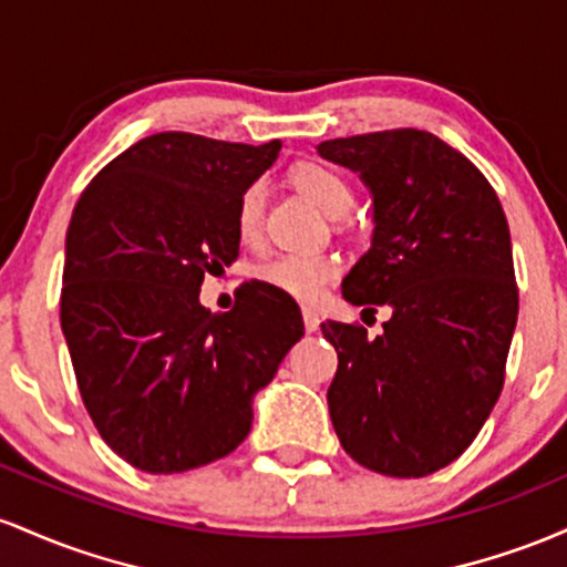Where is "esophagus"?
<instances>
[{"mask_svg": "<svg viewBox=\"0 0 567 567\" xmlns=\"http://www.w3.org/2000/svg\"><path fill=\"white\" fill-rule=\"evenodd\" d=\"M302 321H305V332H318V327H321V318H318L316 310L310 308H302Z\"/></svg>", "mask_w": 567, "mask_h": 567, "instance_id": "esophagus-1", "label": "esophagus"}]
</instances>
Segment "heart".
Listing matches in <instances>:
<instances>
[{
	"mask_svg": "<svg viewBox=\"0 0 567 567\" xmlns=\"http://www.w3.org/2000/svg\"><path fill=\"white\" fill-rule=\"evenodd\" d=\"M291 184L321 208L323 214L340 219L353 208V187L340 171L327 163H297L289 174ZM267 206V187L262 182L246 184L235 203V230L244 244H257L262 238ZM340 276V259L332 254H278L257 267V278L295 300L313 302L321 297L334 278Z\"/></svg>",
	"mask_w": 567,
	"mask_h": 567,
	"instance_id": "b5f03b06",
	"label": "heart"
}]
</instances>
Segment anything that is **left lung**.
I'll return each instance as SVG.
<instances>
[{
	"instance_id": "8db88e82",
	"label": "left lung",
	"mask_w": 567,
	"mask_h": 567,
	"mask_svg": "<svg viewBox=\"0 0 567 567\" xmlns=\"http://www.w3.org/2000/svg\"><path fill=\"white\" fill-rule=\"evenodd\" d=\"M372 193L369 249L342 281L353 305L391 308L383 334L327 321V402L346 453L385 476H425L474 442L501 396L519 291L498 195L434 133L396 128L318 144Z\"/></svg>"
}]
</instances>
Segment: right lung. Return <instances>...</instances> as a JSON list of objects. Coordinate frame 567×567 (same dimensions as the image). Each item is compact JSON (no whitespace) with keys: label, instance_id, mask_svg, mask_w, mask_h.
Here are the masks:
<instances>
[{"label":"right lung","instance_id":"1","mask_svg":"<svg viewBox=\"0 0 567 567\" xmlns=\"http://www.w3.org/2000/svg\"><path fill=\"white\" fill-rule=\"evenodd\" d=\"M281 144L165 131L106 163L66 230L61 329L101 439L146 474L230 455L251 399L305 334L300 308L262 281L227 313L200 284L238 259L235 203Z\"/></svg>","mask_w":567,"mask_h":567}]
</instances>
